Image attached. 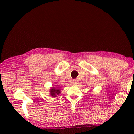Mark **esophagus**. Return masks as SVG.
I'll return each mask as SVG.
<instances>
[{
	"label": "esophagus",
	"mask_w": 134,
	"mask_h": 134,
	"mask_svg": "<svg viewBox=\"0 0 134 134\" xmlns=\"http://www.w3.org/2000/svg\"><path fill=\"white\" fill-rule=\"evenodd\" d=\"M78 80H76V79H74V80H72V83L74 84H77L78 83Z\"/></svg>",
	"instance_id": "obj_1"
}]
</instances>
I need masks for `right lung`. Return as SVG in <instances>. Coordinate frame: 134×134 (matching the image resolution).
<instances>
[{"label":"right lung","instance_id":"1","mask_svg":"<svg viewBox=\"0 0 134 134\" xmlns=\"http://www.w3.org/2000/svg\"><path fill=\"white\" fill-rule=\"evenodd\" d=\"M60 93V90L59 89H56L55 88H51L50 89V94L51 96L52 97H56V95H59Z\"/></svg>","mask_w":134,"mask_h":134}]
</instances>
